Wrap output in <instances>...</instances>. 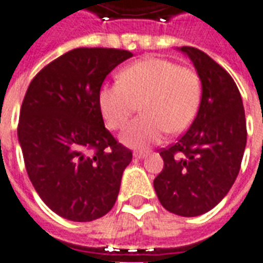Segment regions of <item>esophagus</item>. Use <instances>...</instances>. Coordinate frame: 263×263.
Masks as SVG:
<instances>
[{
  "mask_svg": "<svg viewBox=\"0 0 263 263\" xmlns=\"http://www.w3.org/2000/svg\"><path fill=\"white\" fill-rule=\"evenodd\" d=\"M147 156H148V153H142V152L134 153V157H135V158H138V160H143V158H146Z\"/></svg>",
  "mask_w": 263,
  "mask_h": 263,
  "instance_id": "obj_1",
  "label": "esophagus"
}]
</instances>
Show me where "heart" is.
I'll use <instances>...</instances> for the list:
<instances>
[{"label": "heart", "instance_id": "obj_1", "mask_svg": "<svg viewBox=\"0 0 263 263\" xmlns=\"http://www.w3.org/2000/svg\"><path fill=\"white\" fill-rule=\"evenodd\" d=\"M200 102V80L190 68L158 57L128 65L119 82L99 90L98 103L111 129L123 128L140 106L143 116L134 120L120 135L131 148L150 147L166 131L181 134L194 121Z\"/></svg>", "mask_w": 263, "mask_h": 263}]
</instances>
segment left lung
Returning a JSON list of instances; mask_svg holds the SVG:
<instances>
[{"mask_svg": "<svg viewBox=\"0 0 263 263\" xmlns=\"http://www.w3.org/2000/svg\"><path fill=\"white\" fill-rule=\"evenodd\" d=\"M179 50L198 72L202 98L190 129L160 152L164 169L154 179V190L168 212L195 217L220 203L235 183L247 128L241 95L228 72L199 49Z\"/></svg>", "mask_w": 263, "mask_h": 263, "instance_id": "obj_1", "label": "left lung"}]
</instances>
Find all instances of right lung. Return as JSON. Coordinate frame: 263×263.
<instances>
[{
  "instance_id": "obj_1",
  "label": "right lung",
  "mask_w": 263,
  "mask_h": 263,
  "mask_svg": "<svg viewBox=\"0 0 263 263\" xmlns=\"http://www.w3.org/2000/svg\"><path fill=\"white\" fill-rule=\"evenodd\" d=\"M132 53L106 47L68 51L35 76L23 99L17 138L41 199L67 220L110 212L132 153L103 124V80Z\"/></svg>"
}]
</instances>
